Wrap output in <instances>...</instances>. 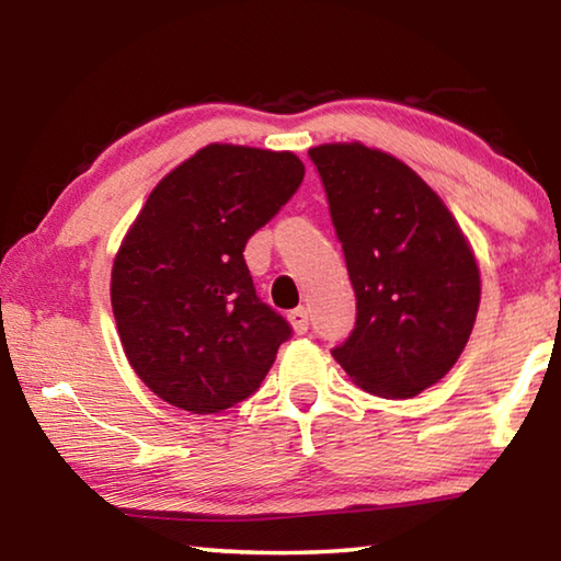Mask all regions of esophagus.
<instances>
[{
	"mask_svg": "<svg viewBox=\"0 0 561 561\" xmlns=\"http://www.w3.org/2000/svg\"><path fill=\"white\" fill-rule=\"evenodd\" d=\"M289 324L294 327L297 334H307V331H309V311L304 307L289 311Z\"/></svg>",
	"mask_w": 561,
	"mask_h": 561,
	"instance_id": "esophagus-1",
	"label": "esophagus"
}]
</instances>
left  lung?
Segmentation results:
<instances>
[{
	"mask_svg": "<svg viewBox=\"0 0 561 561\" xmlns=\"http://www.w3.org/2000/svg\"><path fill=\"white\" fill-rule=\"evenodd\" d=\"M356 294V324L331 348L376 396L413 398L468 344L480 272L455 217L411 168L360 144L309 150Z\"/></svg>",
	"mask_w": 561,
	"mask_h": 561,
	"instance_id": "8db88e82",
	"label": "left lung"
}]
</instances>
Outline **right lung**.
Wrapping results in <instances>:
<instances>
[{"label":"right lung","instance_id":"add662e5","mask_svg":"<svg viewBox=\"0 0 561 561\" xmlns=\"http://www.w3.org/2000/svg\"><path fill=\"white\" fill-rule=\"evenodd\" d=\"M304 180L294 153L213 144L156 185L113 262L111 304L133 371L190 413L257 391L289 321L264 304L247 240Z\"/></svg>","mask_w":561,"mask_h":561}]
</instances>
